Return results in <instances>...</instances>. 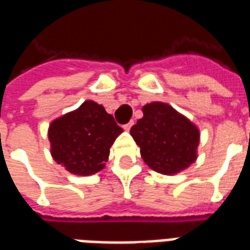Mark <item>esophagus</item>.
Wrapping results in <instances>:
<instances>
[{
  "instance_id": "esophagus-1",
  "label": "esophagus",
  "mask_w": 250,
  "mask_h": 250,
  "mask_svg": "<svg viewBox=\"0 0 250 250\" xmlns=\"http://www.w3.org/2000/svg\"><path fill=\"white\" fill-rule=\"evenodd\" d=\"M133 125H134V121H130V123H127V124H125V125H124V129H125V130H130V127L133 126Z\"/></svg>"
}]
</instances>
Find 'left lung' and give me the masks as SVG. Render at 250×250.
Segmentation results:
<instances>
[{
    "label": "left lung",
    "instance_id": "left-lung-1",
    "mask_svg": "<svg viewBox=\"0 0 250 250\" xmlns=\"http://www.w3.org/2000/svg\"><path fill=\"white\" fill-rule=\"evenodd\" d=\"M142 159L161 174H174L196 160L199 130L165 103L143 107V117L130 129Z\"/></svg>",
    "mask_w": 250,
    "mask_h": 250
}]
</instances>
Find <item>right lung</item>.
<instances>
[{
    "mask_svg": "<svg viewBox=\"0 0 250 250\" xmlns=\"http://www.w3.org/2000/svg\"><path fill=\"white\" fill-rule=\"evenodd\" d=\"M121 133L123 129L103 105L86 101L76 111L51 123V155L73 174H94L104 167L109 148Z\"/></svg>",
    "mask_w": 250,
    "mask_h": 250,
    "instance_id": "right-lung-1",
    "label": "right lung"
}]
</instances>
